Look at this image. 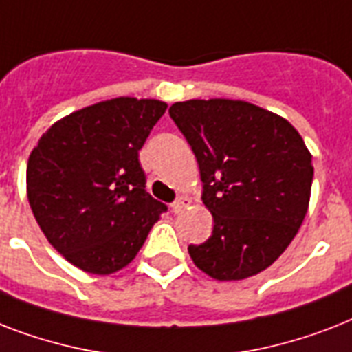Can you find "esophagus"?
I'll use <instances>...</instances> for the list:
<instances>
[{
    "label": "esophagus",
    "mask_w": 352,
    "mask_h": 352,
    "mask_svg": "<svg viewBox=\"0 0 352 352\" xmlns=\"http://www.w3.org/2000/svg\"><path fill=\"white\" fill-rule=\"evenodd\" d=\"M188 204H190V199H188V197H179L175 201V203L171 204V212H173V214H181L182 210H186Z\"/></svg>",
    "instance_id": "obj_1"
}]
</instances>
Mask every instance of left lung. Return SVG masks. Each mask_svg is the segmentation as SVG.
<instances>
[{
	"mask_svg": "<svg viewBox=\"0 0 352 352\" xmlns=\"http://www.w3.org/2000/svg\"><path fill=\"white\" fill-rule=\"evenodd\" d=\"M203 181L214 230L188 252L219 281L256 276L285 252L305 219L312 155L285 118L243 100H186L170 107Z\"/></svg>",
	"mask_w": 352,
	"mask_h": 352,
	"instance_id": "8db88e82",
	"label": "left lung"
}]
</instances>
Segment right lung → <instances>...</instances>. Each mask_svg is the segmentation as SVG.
Listing matches in <instances>:
<instances>
[{"label":"right lung","instance_id":"add662e5","mask_svg":"<svg viewBox=\"0 0 352 352\" xmlns=\"http://www.w3.org/2000/svg\"><path fill=\"white\" fill-rule=\"evenodd\" d=\"M160 100L120 96L52 124L27 164L41 232L74 267L113 274L135 259L168 210L146 192L138 151L164 115Z\"/></svg>","mask_w":352,"mask_h":352}]
</instances>
